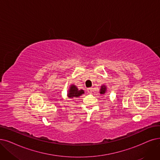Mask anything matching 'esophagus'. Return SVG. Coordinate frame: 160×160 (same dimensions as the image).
<instances>
[{"label": "esophagus", "instance_id": "obj_1", "mask_svg": "<svg viewBox=\"0 0 160 160\" xmlns=\"http://www.w3.org/2000/svg\"><path fill=\"white\" fill-rule=\"evenodd\" d=\"M92 88H87V92H88V93L91 94V93H92Z\"/></svg>", "mask_w": 160, "mask_h": 160}]
</instances>
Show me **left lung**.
<instances>
[{
    "label": "left lung",
    "instance_id": "obj_1",
    "mask_svg": "<svg viewBox=\"0 0 160 160\" xmlns=\"http://www.w3.org/2000/svg\"><path fill=\"white\" fill-rule=\"evenodd\" d=\"M108 91V88L107 86L105 85H102L100 87V94H106V92Z\"/></svg>",
    "mask_w": 160,
    "mask_h": 160
}]
</instances>
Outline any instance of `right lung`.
<instances>
[{"label":"right lung","instance_id":"1","mask_svg":"<svg viewBox=\"0 0 160 160\" xmlns=\"http://www.w3.org/2000/svg\"><path fill=\"white\" fill-rule=\"evenodd\" d=\"M84 93H85L84 90H82V89H79L78 87H77L76 85L72 84L69 87L67 96L69 98H79Z\"/></svg>","mask_w":160,"mask_h":160}]
</instances>
